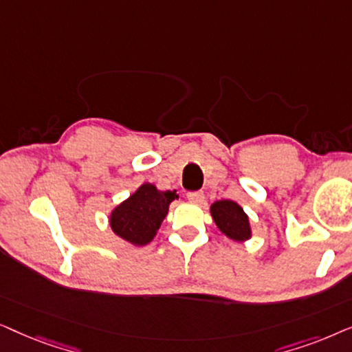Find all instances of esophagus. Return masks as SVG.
<instances>
[{
  "label": "esophagus",
  "mask_w": 352,
  "mask_h": 352,
  "mask_svg": "<svg viewBox=\"0 0 352 352\" xmlns=\"http://www.w3.org/2000/svg\"><path fill=\"white\" fill-rule=\"evenodd\" d=\"M187 199H189L192 204H201L205 199V195L204 192H189V194H187Z\"/></svg>",
  "instance_id": "esophagus-1"
}]
</instances>
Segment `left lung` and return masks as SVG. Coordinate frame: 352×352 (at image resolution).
Wrapping results in <instances>:
<instances>
[{"label": "left lung", "instance_id": "obj_1", "mask_svg": "<svg viewBox=\"0 0 352 352\" xmlns=\"http://www.w3.org/2000/svg\"><path fill=\"white\" fill-rule=\"evenodd\" d=\"M211 218L226 237L234 242H247L252 239V224L248 214L234 200H218L210 206Z\"/></svg>", "mask_w": 352, "mask_h": 352}]
</instances>
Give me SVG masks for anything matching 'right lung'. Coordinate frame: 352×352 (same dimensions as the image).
<instances>
[{
    "instance_id": "obj_1",
    "label": "right lung",
    "mask_w": 352,
    "mask_h": 352,
    "mask_svg": "<svg viewBox=\"0 0 352 352\" xmlns=\"http://www.w3.org/2000/svg\"><path fill=\"white\" fill-rule=\"evenodd\" d=\"M176 190H158L155 184L144 182L109 214V226L115 235L134 247L148 245L166 218Z\"/></svg>"
}]
</instances>
